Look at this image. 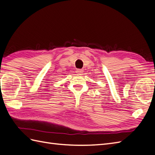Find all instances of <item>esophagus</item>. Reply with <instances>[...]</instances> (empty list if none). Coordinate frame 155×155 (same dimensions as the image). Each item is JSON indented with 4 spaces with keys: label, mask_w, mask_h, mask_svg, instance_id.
<instances>
[{
    "label": "esophagus",
    "mask_w": 155,
    "mask_h": 155,
    "mask_svg": "<svg viewBox=\"0 0 155 155\" xmlns=\"http://www.w3.org/2000/svg\"><path fill=\"white\" fill-rule=\"evenodd\" d=\"M76 73L78 74H82L83 73V70L82 69H77L76 71Z\"/></svg>",
    "instance_id": "34e87169"
}]
</instances>
